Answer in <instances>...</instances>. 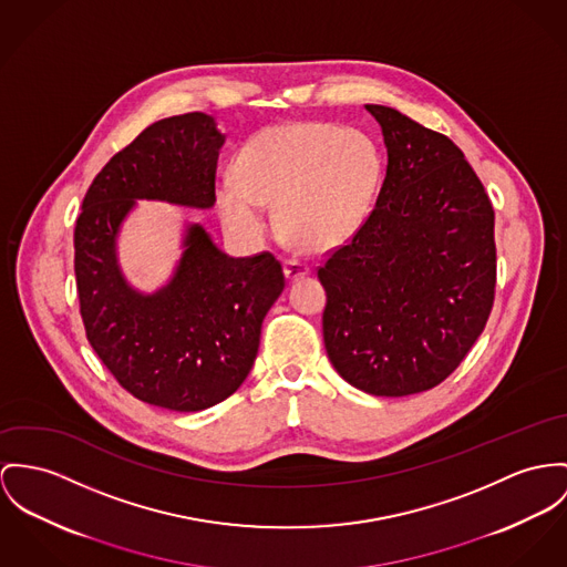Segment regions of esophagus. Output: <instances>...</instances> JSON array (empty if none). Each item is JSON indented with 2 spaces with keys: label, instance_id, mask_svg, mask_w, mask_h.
<instances>
[{
  "label": "esophagus",
  "instance_id": "esophagus-1",
  "mask_svg": "<svg viewBox=\"0 0 567 567\" xmlns=\"http://www.w3.org/2000/svg\"><path fill=\"white\" fill-rule=\"evenodd\" d=\"M308 274H310V269H308V265H305V262L296 261V259L285 261V276H287V280H298V278H305Z\"/></svg>",
  "mask_w": 567,
  "mask_h": 567
}]
</instances>
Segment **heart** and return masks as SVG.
Listing matches in <instances>:
<instances>
[{
	"mask_svg": "<svg viewBox=\"0 0 567 567\" xmlns=\"http://www.w3.org/2000/svg\"><path fill=\"white\" fill-rule=\"evenodd\" d=\"M382 178L378 146L362 131L291 123L259 131L216 189L221 224L257 241L276 205L282 235L305 250H332L369 218Z\"/></svg>",
	"mask_w": 567,
	"mask_h": 567,
	"instance_id": "obj_1",
	"label": "heart"
}]
</instances>
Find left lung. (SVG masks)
<instances>
[{"label": "left lung", "instance_id": "obj_1", "mask_svg": "<svg viewBox=\"0 0 567 567\" xmlns=\"http://www.w3.org/2000/svg\"><path fill=\"white\" fill-rule=\"evenodd\" d=\"M389 166L375 209L317 276L323 343L358 391L408 396L446 380L480 339L494 302V209L464 153L386 105Z\"/></svg>", "mask_w": 567, "mask_h": 567}]
</instances>
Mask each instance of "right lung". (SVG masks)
<instances>
[{
	"mask_svg": "<svg viewBox=\"0 0 567 567\" xmlns=\"http://www.w3.org/2000/svg\"><path fill=\"white\" fill-rule=\"evenodd\" d=\"M224 137L203 112L153 123L92 181L75 226L90 346L125 391L175 412L207 410L244 384L285 289L282 265L269 252L228 257L187 221L171 280L144 293L121 269L118 235L137 200L212 209Z\"/></svg>",
	"mask_w": 567,
	"mask_h": 567,
	"instance_id": "1",
	"label": "right lung"
}]
</instances>
